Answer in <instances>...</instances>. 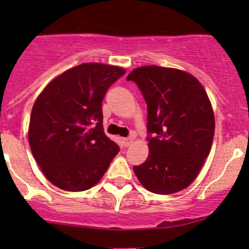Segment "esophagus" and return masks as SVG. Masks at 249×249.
Returning <instances> with one entry per match:
<instances>
[{"label":"esophagus","instance_id":"1","mask_svg":"<svg viewBox=\"0 0 249 249\" xmlns=\"http://www.w3.org/2000/svg\"><path fill=\"white\" fill-rule=\"evenodd\" d=\"M134 142V137L130 136V137H125V139H123V144H124V147H129L131 143Z\"/></svg>","mask_w":249,"mask_h":249}]
</instances>
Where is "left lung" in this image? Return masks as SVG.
<instances>
[{
    "label": "left lung",
    "instance_id": "8db88e82",
    "mask_svg": "<svg viewBox=\"0 0 249 249\" xmlns=\"http://www.w3.org/2000/svg\"><path fill=\"white\" fill-rule=\"evenodd\" d=\"M147 104L149 155L134 171L154 194H173L196 178L210 154L214 115L199 80L187 72L160 66L134 70L126 78Z\"/></svg>",
    "mask_w": 249,
    "mask_h": 249
}]
</instances>
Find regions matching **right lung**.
<instances>
[{
  "mask_svg": "<svg viewBox=\"0 0 249 249\" xmlns=\"http://www.w3.org/2000/svg\"><path fill=\"white\" fill-rule=\"evenodd\" d=\"M125 71L104 64H83L47 85L32 107L29 143L37 164L60 189L94 187L119 153L105 135L102 100Z\"/></svg>",
  "mask_w": 249,
  "mask_h": 249,
  "instance_id": "obj_1",
  "label": "right lung"
}]
</instances>
